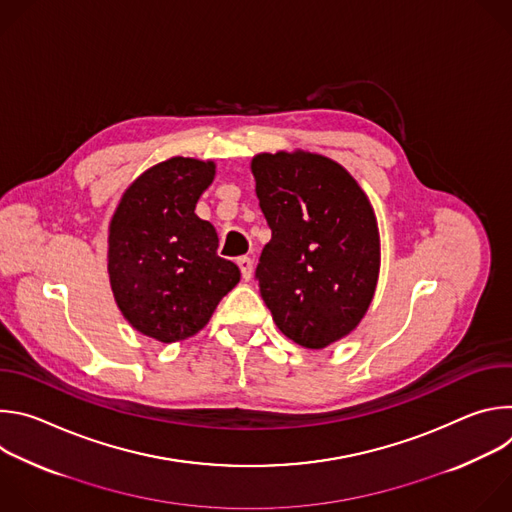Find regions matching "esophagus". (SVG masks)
<instances>
[{
    "label": "esophagus",
    "mask_w": 512,
    "mask_h": 512,
    "mask_svg": "<svg viewBox=\"0 0 512 512\" xmlns=\"http://www.w3.org/2000/svg\"><path fill=\"white\" fill-rule=\"evenodd\" d=\"M237 265H239V269H241L243 279L249 281L251 275H253V261H251L249 257H239V259H237Z\"/></svg>",
    "instance_id": "obj_1"
}]
</instances>
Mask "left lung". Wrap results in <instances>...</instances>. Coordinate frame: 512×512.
<instances>
[{
    "instance_id": "8db88e82",
    "label": "left lung",
    "mask_w": 512,
    "mask_h": 512,
    "mask_svg": "<svg viewBox=\"0 0 512 512\" xmlns=\"http://www.w3.org/2000/svg\"><path fill=\"white\" fill-rule=\"evenodd\" d=\"M255 192L271 229L255 279L277 328L306 348L352 332L375 296L381 249L373 206L336 162L259 154Z\"/></svg>"
}]
</instances>
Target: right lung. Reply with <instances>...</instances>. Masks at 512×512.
Segmentation results:
<instances>
[{
  "mask_svg": "<svg viewBox=\"0 0 512 512\" xmlns=\"http://www.w3.org/2000/svg\"><path fill=\"white\" fill-rule=\"evenodd\" d=\"M212 178V162L170 158L127 188L109 227L115 302L137 332L166 344L202 330L241 279L194 212Z\"/></svg>",
  "mask_w": 512,
  "mask_h": 512,
  "instance_id": "add662e5",
  "label": "right lung"
}]
</instances>
